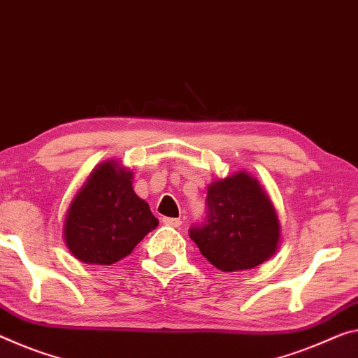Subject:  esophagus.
Listing matches in <instances>:
<instances>
[{"label": "esophagus", "instance_id": "1", "mask_svg": "<svg viewBox=\"0 0 358 358\" xmlns=\"http://www.w3.org/2000/svg\"><path fill=\"white\" fill-rule=\"evenodd\" d=\"M163 224L169 225V227H180V225H182V221H180V219H178V217H164Z\"/></svg>", "mask_w": 358, "mask_h": 358}]
</instances>
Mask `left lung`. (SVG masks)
<instances>
[{
  "instance_id": "1",
  "label": "left lung",
  "mask_w": 358,
  "mask_h": 358,
  "mask_svg": "<svg viewBox=\"0 0 358 358\" xmlns=\"http://www.w3.org/2000/svg\"><path fill=\"white\" fill-rule=\"evenodd\" d=\"M206 221L189 230L200 252L222 272L252 268L275 255L280 221L271 198L246 171L208 187Z\"/></svg>"
}]
</instances>
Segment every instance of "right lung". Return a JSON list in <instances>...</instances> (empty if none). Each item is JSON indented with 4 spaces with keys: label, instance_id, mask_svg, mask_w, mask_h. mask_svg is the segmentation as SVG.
I'll list each match as a JSON object with an SVG mask.
<instances>
[{
    "label": "right lung",
    "instance_id": "add662e5",
    "mask_svg": "<svg viewBox=\"0 0 358 358\" xmlns=\"http://www.w3.org/2000/svg\"><path fill=\"white\" fill-rule=\"evenodd\" d=\"M158 219L133 190V173L118 162H103L70 203L64 240L76 259L110 266L123 259Z\"/></svg>",
    "mask_w": 358,
    "mask_h": 358
}]
</instances>
